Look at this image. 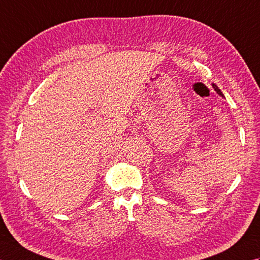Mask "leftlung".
<instances>
[{"label":"left lung","instance_id":"8db88e82","mask_svg":"<svg viewBox=\"0 0 260 260\" xmlns=\"http://www.w3.org/2000/svg\"><path fill=\"white\" fill-rule=\"evenodd\" d=\"M212 88H213V90H215L216 92H217V93L219 94V95H220V96H222V98H224V95L222 94V92H221V90L220 89H219L218 88V86L215 84V83H212Z\"/></svg>","mask_w":260,"mask_h":260}]
</instances>
